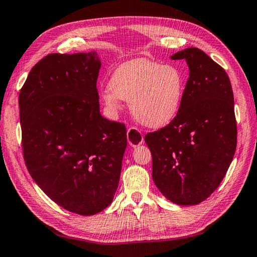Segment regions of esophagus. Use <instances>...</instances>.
I'll return each instance as SVG.
<instances>
[{"label": "esophagus", "mask_w": 257, "mask_h": 257, "mask_svg": "<svg viewBox=\"0 0 257 257\" xmlns=\"http://www.w3.org/2000/svg\"><path fill=\"white\" fill-rule=\"evenodd\" d=\"M128 143L132 146H138L144 142V136L140 129L136 127H130L127 130Z\"/></svg>", "instance_id": "34e87169"}]
</instances>
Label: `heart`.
<instances>
[{"label":"heart","instance_id":"obj_1","mask_svg":"<svg viewBox=\"0 0 257 257\" xmlns=\"http://www.w3.org/2000/svg\"><path fill=\"white\" fill-rule=\"evenodd\" d=\"M185 85V73L176 65L134 59L114 70L101 98L111 112L119 111V98L129 100L130 111L140 123L161 128L180 112Z\"/></svg>","mask_w":257,"mask_h":257}]
</instances>
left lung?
<instances>
[{
    "instance_id": "8db88e82",
    "label": "left lung",
    "mask_w": 257,
    "mask_h": 257,
    "mask_svg": "<svg viewBox=\"0 0 257 257\" xmlns=\"http://www.w3.org/2000/svg\"><path fill=\"white\" fill-rule=\"evenodd\" d=\"M172 59H185L190 70L180 112L146 134L145 143L160 192L177 205H198L221 184L234 156L233 92L226 72L200 49H184Z\"/></svg>"
}]
</instances>
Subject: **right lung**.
Instances as JSON below:
<instances>
[{"label":"right lung","mask_w":257,"mask_h":257,"mask_svg":"<svg viewBox=\"0 0 257 257\" xmlns=\"http://www.w3.org/2000/svg\"><path fill=\"white\" fill-rule=\"evenodd\" d=\"M99 68L96 51L50 54L19 92L28 173L52 201L83 216L112 202L127 148L125 125L100 115Z\"/></svg>","instance_id":"1"}]
</instances>
